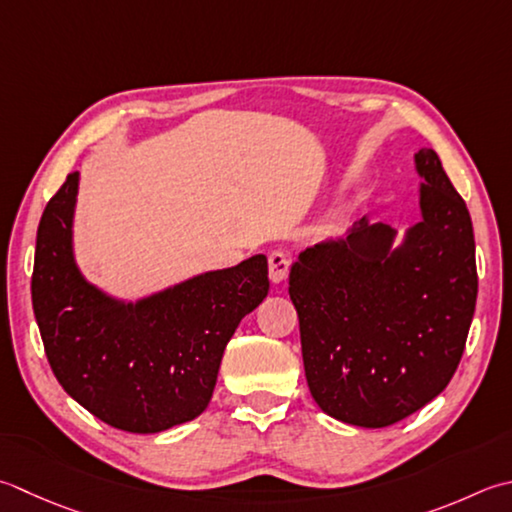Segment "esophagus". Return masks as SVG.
<instances>
[{
    "label": "esophagus",
    "instance_id": "34e87169",
    "mask_svg": "<svg viewBox=\"0 0 512 512\" xmlns=\"http://www.w3.org/2000/svg\"><path fill=\"white\" fill-rule=\"evenodd\" d=\"M288 266H290V259L282 250H275V253H270L268 257V277L273 284H282L284 279L288 277Z\"/></svg>",
    "mask_w": 512,
    "mask_h": 512
}]
</instances>
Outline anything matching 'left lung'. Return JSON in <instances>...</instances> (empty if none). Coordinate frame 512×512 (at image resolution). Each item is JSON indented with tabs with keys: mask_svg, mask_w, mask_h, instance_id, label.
<instances>
[{
	"mask_svg": "<svg viewBox=\"0 0 512 512\" xmlns=\"http://www.w3.org/2000/svg\"><path fill=\"white\" fill-rule=\"evenodd\" d=\"M419 213L397 230L368 215L290 266L310 395L362 428L402 422L442 393L462 359L477 302L468 208L433 148L415 153Z\"/></svg>",
	"mask_w": 512,
	"mask_h": 512,
	"instance_id": "1",
	"label": "left lung"
}]
</instances>
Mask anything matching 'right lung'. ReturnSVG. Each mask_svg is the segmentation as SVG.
Wrapping results in <instances>:
<instances>
[{
  "label": "right lung",
  "instance_id": "add662e5",
  "mask_svg": "<svg viewBox=\"0 0 512 512\" xmlns=\"http://www.w3.org/2000/svg\"><path fill=\"white\" fill-rule=\"evenodd\" d=\"M79 173L37 228L33 310L48 364L66 393L108 426L162 433L206 410L226 344L268 295L266 255L208 270L139 299L90 284L77 266Z\"/></svg>",
  "mask_w": 512,
  "mask_h": 512
}]
</instances>
